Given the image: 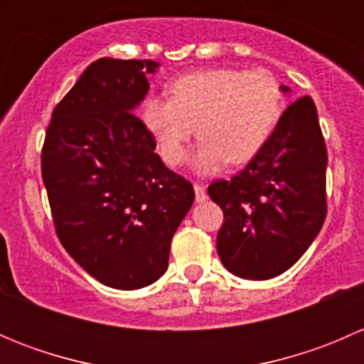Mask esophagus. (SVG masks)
Listing matches in <instances>:
<instances>
[{
    "label": "esophagus",
    "instance_id": "1",
    "mask_svg": "<svg viewBox=\"0 0 364 364\" xmlns=\"http://www.w3.org/2000/svg\"><path fill=\"white\" fill-rule=\"evenodd\" d=\"M193 190H196V200H197V203H204V200L208 199V193H205V188L203 185L196 183V185H193Z\"/></svg>",
    "mask_w": 364,
    "mask_h": 364
}]
</instances>
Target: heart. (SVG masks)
Instances as JSON below:
<instances>
[{"label":"heart","instance_id":"heart-1","mask_svg":"<svg viewBox=\"0 0 364 364\" xmlns=\"http://www.w3.org/2000/svg\"><path fill=\"white\" fill-rule=\"evenodd\" d=\"M168 98L149 95L139 119L167 165L181 164L186 144L200 135L192 155L199 174H215L227 161L255 159L284 114V90L267 70L230 67L183 73L167 84Z\"/></svg>","mask_w":364,"mask_h":364}]
</instances>
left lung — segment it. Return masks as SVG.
<instances>
[{"label": "left lung", "instance_id": "8db88e82", "mask_svg": "<svg viewBox=\"0 0 364 364\" xmlns=\"http://www.w3.org/2000/svg\"><path fill=\"white\" fill-rule=\"evenodd\" d=\"M326 167L317 109L301 97L240 174L209 185V197L223 211L216 250L230 273L267 280L294 266L324 223Z\"/></svg>", "mask_w": 364, "mask_h": 364}]
</instances>
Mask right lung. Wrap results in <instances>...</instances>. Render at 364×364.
I'll return each mask as SVG.
<instances>
[{"instance_id":"right-lung-1","label":"right lung","mask_w":364,"mask_h":364,"mask_svg":"<svg viewBox=\"0 0 364 364\" xmlns=\"http://www.w3.org/2000/svg\"><path fill=\"white\" fill-rule=\"evenodd\" d=\"M159 67L93 61L54 107L42 149L61 245L86 273L119 291L151 285L167 271L172 236L196 199L134 114Z\"/></svg>"}]
</instances>
